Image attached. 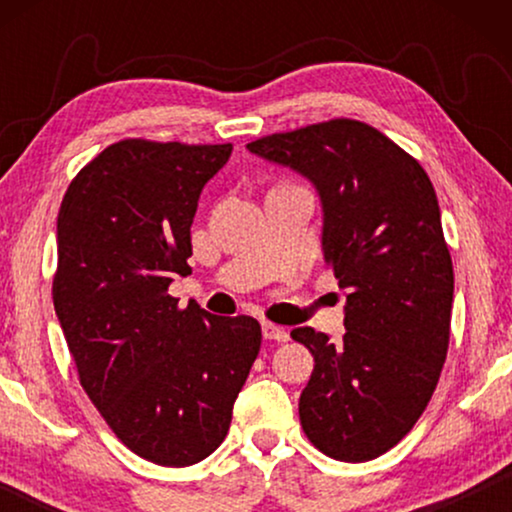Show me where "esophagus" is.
<instances>
[{
  "instance_id": "1",
  "label": "esophagus",
  "mask_w": 512,
  "mask_h": 512,
  "mask_svg": "<svg viewBox=\"0 0 512 512\" xmlns=\"http://www.w3.org/2000/svg\"><path fill=\"white\" fill-rule=\"evenodd\" d=\"M263 338L265 340H277V342H286L289 340V331L282 326L270 324V321H263Z\"/></svg>"
}]
</instances>
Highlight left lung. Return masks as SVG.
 Returning a JSON list of instances; mask_svg holds the SVG:
<instances>
[{"mask_svg":"<svg viewBox=\"0 0 512 512\" xmlns=\"http://www.w3.org/2000/svg\"><path fill=\"white\" fill-rule=\"evenodd\" d=\"M247 149L317 188L321 251L347 296L340 345L310 326L291 331L314 356L298 403L305 436L338 461L380 457L422 417L450 345L454 272L429 174L349 118Z\"/></svg>","mask_w":512,"mask_h":512,"instance_id":"left-lung-1","label":"left lung"}]
</instances>
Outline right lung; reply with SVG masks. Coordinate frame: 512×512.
<instances>
[{"instance_id":"obj_1","label":"right lung","mask_w":512,"mask_h":512,"mask_svg":"<svg viewBox=\"0 0 512 512\" xmlns=\"http://www.w3.org/2000/svg\"><path fill=\"white\" fill-rule=\"evenodd\" d=\"M233 144L123 139L69 184L58 214L53 305L81 387L125 447L191 466L223 443L261 349V324L181 310L202 188Z\"/></svg>"}]
</instances>
